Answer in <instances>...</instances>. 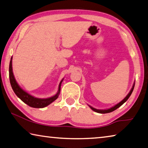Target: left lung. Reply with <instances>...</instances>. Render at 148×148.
Masks as SVG:
<instances>
[{"mask_svg": "<svg viewBox=\"0 0 148 148\" xmlns=\"http://www.w3.org/2000/svg\"><path fill=\"white\" fill-rule=\"evenodd\" d=\"M134 84H135V83H134V84H133V86H132V89H131V91H130V92H129V94L127 95L126 97H125V99H123V100H122V101L120 102H119L118 104H117L116 105H115V106H114L113 107H112V108H109V109H106V110H99V109H96V108H92V106H89H89L93 110V111H95V112H97V113H99V114H106V113H110V112H113V111H114V110H116V109H117L118 108H119L120 106H121L122 104H123L125 102H126L127 100H128V99L130 97V96H131V95L132 94V91H133V89H134Z\"/></svg>", "mask_w": 148, "mask_h": 148, "instance_id": "1", "label": "left lung"}]
</instances>
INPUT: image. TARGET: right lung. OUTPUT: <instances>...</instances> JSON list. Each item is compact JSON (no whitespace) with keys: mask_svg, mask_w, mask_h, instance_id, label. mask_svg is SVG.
Masks as SVG:
<instances>
[{"mask_svg":"<svg viewBox=\"0 0 148 148\" xmlns=\"http://www.w3.org/2000/svg\"><path fill=\"white\" fill-rule=\"evenodd\" d=\"M9 77L11 86L12 87V89H13V91L15 92V94H16L22 101L28 105V106L32 108H42L48 106L49 104L56 101V100L58 98L59 95L60 91H61V83L63 81V79H62L61 82H60V84L59 85L58 91H57L56 95H55L53 97H49V98L47 99H38L36 98V97L32 96V95L29 94L27 92L24 91L23 89H21V87L19 86L17 82H16V79H15L14 75L13 73V70H12V57H11L10 62Z\"/></svg>","mask_w":148,"mask_h":148,"instance_id":"1","label":"right lung"}]
</instances>
